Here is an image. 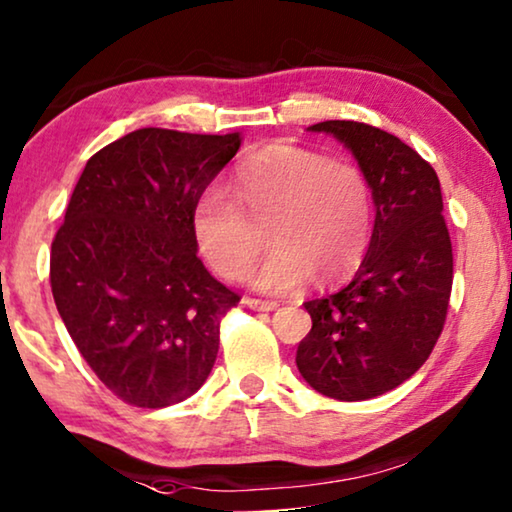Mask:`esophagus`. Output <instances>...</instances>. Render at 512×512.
<instances>
[{
  "label": "esophagus",
  "mask_w": 512,
  "mask_h": 512,
  "mask_svg": "<svg viewBox=\"0 0 512 512\" xmlns=\"http://www.w3.org/2000/svg\"><path fill=\"white\" fill-rule=\"evenodd\" d=\"M243 304H246L248 308H253V311H276V308L280 306L278 301H273V299H255V297H246L243 299Z\"/></svg>",
  "instance_id": "esophagus-1"
}]
</instances>
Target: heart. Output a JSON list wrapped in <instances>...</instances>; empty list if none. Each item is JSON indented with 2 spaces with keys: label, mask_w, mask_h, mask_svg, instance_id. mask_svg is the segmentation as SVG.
I'll return each mask as SVG.
<instances>
[{
  "label": "heart",
  "mask_w": 512,
  "mask_h": 512,
  "mask_svg": "<svg viewBox=\"0 0 512 512\" xmlns=\"http://www.w3.org/2000/svg\"><path fill=\"white\" fill-rule=\"evenodd\" d=\"M232 192L208 187L192 208V232L208 266L227 280L253 273L264 292L331 283L362 262L373 232V197L352 162L273 143L243 160Z\"/></svg>",
  "instance_id": "1"
}]
</instances>
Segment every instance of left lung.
I'll return each mask as SVG.
<instances>
[{"mask_svg":"<svg viewBox=\"0 0 512 512\" xmlns=\"http://www.w3.org/2000/svg\"><path fill=\"white\" fill-rule=\"evenodd\" d=\"M371 187L376 222L352 280L306 301L313 327L297 348L299 373L338 401H364L399 387L434 350L448 315L452 243L434 167L383 129L325 120Z\"/></svg>","mask_w":512,"mask_h":512,"instance_id":"obj_1","label":"left lung"}]
</instances>
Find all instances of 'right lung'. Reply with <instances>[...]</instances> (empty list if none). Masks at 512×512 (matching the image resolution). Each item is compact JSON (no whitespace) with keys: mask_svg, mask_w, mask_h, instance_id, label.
<instances>
[{"mask_svg":"<svg viewBox=\"0 0 512 512\" xmlns=\"http://www.w3.org/2000/svg\"><path fill=\"white\" fill-rule=\"evenodd\" d=\"M241 146L234 134L143 127L85 164L50 248L57 313L115 397L164 408L211 373L239 294L197 257L192 208Z\"/></svg>","mask_w":512,"mask_h":512,"instance_id":"right-lung-1","label":"right lung"}]
</instances>
